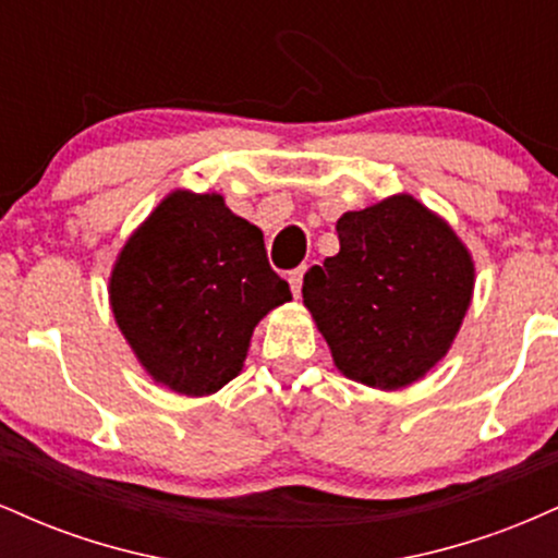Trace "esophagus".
Returning a JSON list of instances; mask_svg holds the SVG:
<instances>
[{
    "instance_id": "obj_1",
    "label": "esophagus",
    "mask_w": 558,
    "mask_h": 558,
    "mask_svg": "<svg viewBox=\"0 0 558 558\" xmlns=\"http://www.w3.org/2000/svg\"><path fill=\"white\" fill-rule=\"evenodd\" d=\"M304 267H299V270H293L291 275H288V283H291V291H293V296H301V286H304Z\"/></svg>"
}]
</instances>
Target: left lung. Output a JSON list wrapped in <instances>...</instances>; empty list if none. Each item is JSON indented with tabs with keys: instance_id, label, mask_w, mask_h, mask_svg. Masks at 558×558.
I'll return each mask as SVG.
<instances>
[{
	"instance_id": "1",
	"label": "left lung",
	"mask_w": 558,
	"mask_h": 558,
	"mask_svg": "<svg viewBox=\"0 0 558 558\" xmlns=\"http://www.w3.org/2000/svg\"><path fill=\"white\" fill-rule=\"evenodd\" d=\"M341 252L304 275V306L349 380L417 383L451 349L475 293V259L438 213L393 194L336 222Z\"/></svg>"
}]
</instances>
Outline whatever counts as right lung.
Here are the masks:
<instances>
[{
	"mask_svg": "<svg viewBox=\"0 0 558 558\" xmlns=\"http://www.w3.org/2000/svg\"><path fill=\"white\" fill-rule=\"evenodd\" d=\"M110 310L144 373L181 396H213L241 375L259 319L291 301L265 235L220 194L170 191L128 235Z\"/></svg>",
	"mask_w": 558,
	"mask_h": 558,
	"instance_id": "add662e5",
	"label": "right lung"
}]
</instances>
